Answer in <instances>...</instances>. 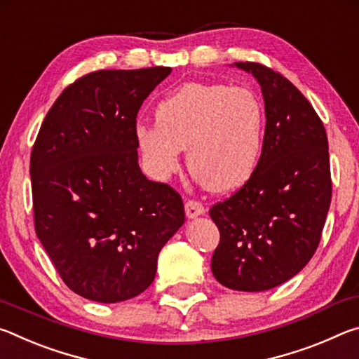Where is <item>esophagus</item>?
<instances>
[{"instance_id": "esophagus-1", "label": "esophagus", "mask_w": 359, "mask_h": 359, "mask_svg": "<svg viewBox=\"0 0 359 359\" xmlns=\"http://www.w3.org/2000/svg\"><path fill=\"white\" fill-rule=\"evenodd\" d=\"M185 214L188 218H196L199 215L205 214V208L199 201L188 199V201L185 203Z\"/></svg>"}]
</instances>
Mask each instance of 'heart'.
<instances>
[{"label": "heart", "instance_id": "heart-1", "mask_svg": "<svg viewBox=\"0 0 359 359\" xmlns=\"http://www.w3.org/2000/svg\"><path fill=\"white\" fill-rule=\"evenodd\" d=\"M156 125H139L136 141L149 171L166 179L187 149L190 172L210 191L244 185L257 169L264 106L247 87L187 82L155 107Z\"/></svg>", "mask_w": 359, "mask_h": 359}]
</instances>
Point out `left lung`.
I'll use <instances>...</instances> for the list:
<instances>
[{"instance_id": "left-lung-1", "label": "left lung", "mask_w": 359, "mask_h": 359, "mask_svg": "<svg viewBox=\"0 0 359 359\" xmlns=\"http://www.w3.org/2000/svg\"><path fill=\"white\" fill-rule=\"evenodd\" d=\"M234 66L259 83L266 130L252 177L209 210L220 231L210 269L226 288L264 291L317 250L331 204L330 151L317 112L287 77L259 63Z\"/></svg>"}]
</instances>
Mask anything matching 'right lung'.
I'll list each match as a JSON object with an SVG mask.
<instances>
[{
    "instance_id": "obj_1",
    "label": "right lung",
    "mask_w": 359,
    "mask_h": 359,
    "mask_svg": "<svg viewBox=\"0 0 359 359\" xmlns=\"http://www.w3.org/2000/svg\"><path fill=\"white\" fill-rule=\"evenodd\" d=\"M171 71L90 72L63 90L36 137V234L63 282L85 299L141 294L154 282L158 253L185 222L180 194L137 165V112Z\"/></svg>"
}]
</instances>
